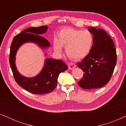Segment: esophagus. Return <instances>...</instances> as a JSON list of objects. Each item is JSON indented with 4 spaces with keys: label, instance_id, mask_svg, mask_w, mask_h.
Instances as JSON below:
<instances>
[{
    "label": "esophagus",
    "instance_id": "esophagus-1",
    "mask_svg": "<svg viewBox=\"0 0 126 126\" xmlns=\"http://www.w3.org/2000/svg\"><path fill=\"white\" fill-rule=\"evenodd\" d=\"M76 67V65L73 63H69L68 64V68L69 70H72Z\"/></svg>",
    "mask_w": 126,
    "mask_h": 126
}]
</instances>
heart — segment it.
Here are the masks:
<instances>
[{
	"label": "heart",
	"mask_w": 126,
	"mask_h": 126,
	"mask_svg": "<svg viewBox=\"0 0 126 126\" xmlns=\"http://www.w3.org/2000/svg\"><path fill=\"white\" fill-rule=\"evenodd\" d=\"M92 44L93 36L89 31L67 28L60 32L58 40H54V49L58 54H61V46L66 47V53L69 58L80 60L89 54Z\"/></svg>",
	"instance_id": "b5f03b06"
}]
</instances>
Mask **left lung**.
<instances>
[{
    "mask_svg": "<svg viewBox=\"0 0 126 126\" xmlns=\"http://www.w3.org/2000/svg\"><path fill=\"white\" fill-rule=\"evenodd\" d=\"M93 35L90 52L77 66L84 72L79 85L85 89L103 87L110 80L116 63V49L113 41L104 30L89 27Z\"/></svg>",
    "mask_w": 126,
    "mask_h": 126,
    "instance_id": "left-lung-1",
    "label": "left lung"
}]
</instances>
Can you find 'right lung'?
<instances>
[{
  "label": "right lung",
  "instance_id": "1",
  "mask_svg": "<svg viewBox=\"0 0 126 126\" xmlns=\"http://www.w3.org/2000/svg\"><path fill=\"white\" fill-rule=\"evenodd\" d=\"M47 30V26L25 29L15 36L10 47L9 62L15 80L19 85L33 94H42L51 92L57 85L59 74L68 69V66L62 60L46 58L42 70L35 77H25L17 70L15 56L19 48L25 43H34L42 49L50 47L49 41L40 35L45 33Z\"/></svg>",
  "mask_w": 126,
  "mask_h": 126
}]
</instances>
